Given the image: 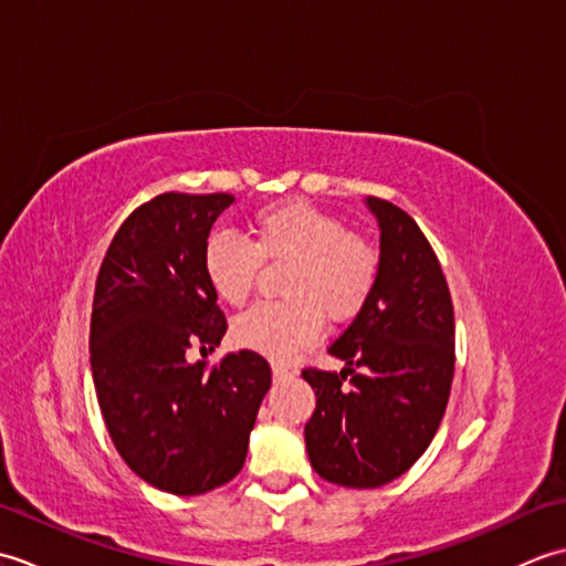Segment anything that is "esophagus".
I'll use <instances>...</instances> for the list:
<instances>
[{"mask_svg": "<svg viewBox=\"0 0 566 566\" xmlns=\"http://www.w3.org/2000/svg\"><path fill=\"white\" fill-rule=\"evenodd\" d=\"M294 375H296V371H292L290 367H284V365H274V367H272V377H274V381L292 379Z\"/></svg>", "mask_w": 566, "mask_h": 566, "instance_id": "1", "label": "esophagus"}]
</instances>
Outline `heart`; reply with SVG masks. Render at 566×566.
<instances>
[{"instance_id":"b5f03b06","label":"heart","mask_w":566,"mask_h":566,"mask_svg":"<svg viewBox=\"0 0 566 566\" xmlns=\"http://www.w3.org/2000/svg\"><path fill=\"white\" fill-rule=\"evenodd\" d=\"M264 262H290L284 302H262L233 321V340L290 359L321 338L323 316L333 323L355 318L379 280L377 245L357 231H345L338 216L311 201H284L250 219V240L211 233L201 250L203 280L221 302L240 306L250 296Z\"/></svg>"}]
</instances>
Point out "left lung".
<instances>
[{"instance_id":"obj_1","label":"left lung","mask_w":566,"mask_h":566,"mask_svg":"<svg viewBox=\"0 0 566 566\" xmlns=\"http://www.w3.org/2000/svg\"><path fill=\"white\" fill-rule=\"evenodd\" d=\"M379 221V280L328 353L338 371L304 369L316 411L304 428L326 482L377 489L411 469L436 438L454 375V311L428 238L403 209L367 199Z\"/></svg>"}]
</instances>
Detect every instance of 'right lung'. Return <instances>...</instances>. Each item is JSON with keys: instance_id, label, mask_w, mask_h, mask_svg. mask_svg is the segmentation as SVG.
<instances>
[{"instance_id": "obj_1", "label": "right lung", "mask_w": 566, "mask_h": 566, "mask_svg": "<svg viewBox=\"0 0 566 566\" xmlns=\"http://www.w3.org/2000/svg\"><path fill=\"white\" fill-rule=\"evenodd\" d=\"M233 195L167 191L118 228L94 286L90 363L114 448L150 486L199 496L243 469L250 430L272 384L268 359L213 350L226 316L203 280L201 250Z\"/></svg>"}]
</instances>
